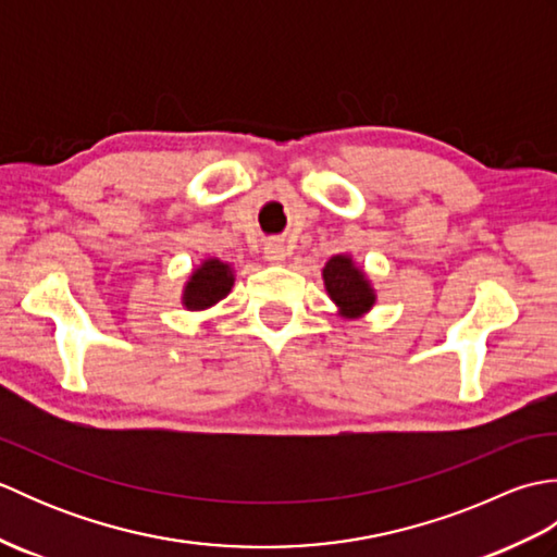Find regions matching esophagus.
<instances>
[{"label": "esophagus", "instance_id": "obj_1", "mask_svg": "<svg viewBox=\"0 0 557 557\" xmlns=\"http://www.w3.org/2000/svg\"><path fill=\"white\" fill-rule=\"evenodd\" d=\"M263 253H265V258L270 260V263H285L287 248H285V244H282L280 239H270V242H265Z\"/></svg>", "mask_w": 557, "mask_h": 557}]
</instances>
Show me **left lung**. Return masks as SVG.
<instances>
[{
  "label": "left lung",
  "instance_id": "8db88e82",
  "mask_svg": "<svg viewBox=\"0 0 557 557\" xmlns=\"http://www.w3.org/2000/svg\"><path fill=\"white\" fill-rule=\"evenodd\" d=\"M323 285L330 301L337 306V315L357 321L369 313L377 294L366 270L351 258V253H337L323 268Z\"/></svg>",
  "mask_w": 557,
  "mask_h": 557
}]
</instances>
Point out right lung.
<instances>
[{
    "instance_id": "add662e5",
    "label": "right lung",
    "mask_w": 557,
    "mask_h": 557,
    "mask_svg": "<svg viewBox=\"0 0 557 557\" xmlns=\"http://www.w3.org/2000/svg\"><path fill=\"white\" fill-rule=\"evenodd\" d=\"M234 265L210 256L188 272L182 289V306L186 311H208L220 304L234 287Z\"/></svg>"
}]
</instances>
